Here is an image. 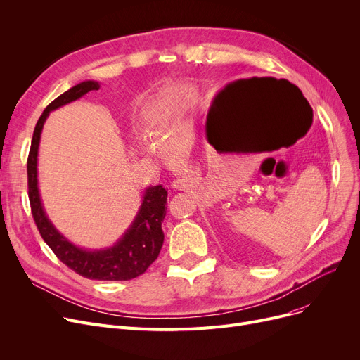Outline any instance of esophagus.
I'll list each match as a JSON object with an SVG mask.
<instances>
[{
  "label": "esophagus",
  "instance_id": "obj_1",
  "mask_svg": "<svg viewBox=\"0 0 360 360\" xmlns=\"http://www.w3.org/2000/svg\"><path fill=\"white\" fill-rule=\"evenodd\" d=\"M186 181L184 178H176L172 181V188H175V190H184V188H186Z\"/></svg>",
  "mask_w": 360,
  "mask_h": 360
}]
</instances>
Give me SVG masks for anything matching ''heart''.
<instances>
[{
    "instance_id": "heart-1",
    "label": "heart",
    "mask_w": 360,
    "mask_h": 360,
    "mask_svg": "<svg viewBox=\"0 0 360 360\" xmlns=\"http://www.w3.org/2000/svg\"><path fill=\"white\" fill-rule=\"evenodd\" d=\"M194 98V87L175 84L160 90L146 106V118L156 129H165L178 121L190 108Z\"/></svg>"
}]
</instances>
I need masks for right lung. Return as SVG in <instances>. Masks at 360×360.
I'll return each instance as SVG.
<instances>
[{
	"label": "right lung",
	"mask_w": 360,
	"mask_h": 360,
	"mask_svg": "<svg viewBox=\"0 0 360 360\" xmlns=\"http://www.w3.org/2000/svg\"><path fill=\"white\" fill-rule=\"evenodd\" d=\"M101 84L86 80L64 91L61 96L51 102L37 121L27 159V185L29 200L34 223L41 236L48 243L53 254L68 269L91 280H131L143 274L153 262L163 245L162 221L166 216L167 191L163 185L147 186L143 194L137 216L124 235L109 248L86 250L74 245L55 228L41 200L37 186V151H39L42 128L49 117V112L84 96L90 90H99Z\"/></svg>",
	"instance_id": "1"
}]
</instances>
